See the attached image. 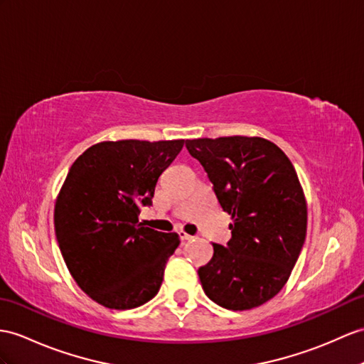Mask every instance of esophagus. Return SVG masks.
Masks as SVG:
<instances>
[{
	"label": "esophagus",
	"mask_w": 364,
	"mask_h": 364,
	"mask_svg": "<svg viewBox=\"0 0 364 364\" xmlns=\"http://www.w3.org/2000/svg\"><path fill=\"white\" fill-rule=\"evenodd\" d=\"M179 236H181V239L182 241H191V239H194L196 236H193V235H188V233H185V232H179Z\"/></svg>",
	"instance_id": "1"
}]
</instances>
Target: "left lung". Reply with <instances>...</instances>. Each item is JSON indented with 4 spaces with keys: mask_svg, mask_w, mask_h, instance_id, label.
Returning <instances> with one entry per match:
<instances>
[{
    "mask_svg": "<svg viewBox=\"0 0 364 364\" xmlns=\"http://www.w3.org/2000/svg\"><path fill=\"white\" fill-rule=\"evenodd\" d=\"M233 219L227 245L213 244L198 270L205 295L230 310L267 303L284 287L304 245L307 205L289 157L261 137L185 141Z\"/></svg>",
    "mask_w": 364,
    "mask_h": 364,
    "instance_id": "obj_1",
    "label": "left lung"
}]
</instances>
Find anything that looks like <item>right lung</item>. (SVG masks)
<instances>
[{
    "label": "right lung",
    "instance_id": "obj_1",
    "mask_svg": "<svg viewBox=\"0 0 364 364\" xmlns=\"http://www.w3.org/2000/svg\"><path fill=\"white\" fill-rule=\"evenodd\" d=\"M185 140H119L92 145L69 168L55 202L58 247L86 295L108 309H136L162 286L181 239L139 223L159 176Z\"/></svg>",
    "mask_w": 364,
    "mask_h": 364
}]
</instances>
